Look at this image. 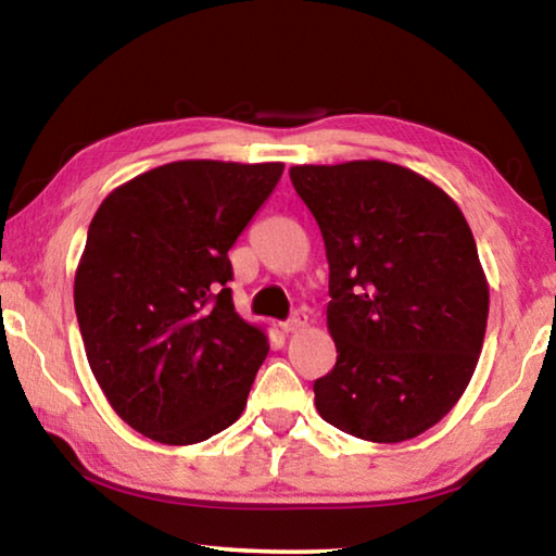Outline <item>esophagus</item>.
I'll use <instances>...</instances> for the list:
<instances>
[{
    "mask_svg": "<svg viewBox=\"0 0 556 556\" xmlns=\"http://www.w3.org/2000/svg\"><path fill=\"white\" fill-rule=\"evenodd\" d=\"M306 324H308L306 312H304V308H296V312L291 314V316L287 318V321L279 324V328H281V331H285V333H294V331H299V328H304Z\"/></svg>",
    "mask_w": 556,
    "mask_h": 556,
    "instance_id": "34e87169",
    "label": "esophagus"
}]
</instances>
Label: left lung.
Wrapping results in <instances>:
<instances>
[{
  "label": "left lung",
  "mask_w": 556,
  "mask_h": 556,
  "mask_svg": "<svg viewBox=\"0 0 556 556\" xmlns=\"http://www.w3.org/2000/svg\"><path fill=\"white\" fill-rule=\"evenodd\" d=\"M328 260L333 370L316 409L345 434L397 444L444 419L483 348L488 281L458 205L388 162L291 166Z\"/></svg>",
  "instance_id": "left-lung-1"
}]
</instances>
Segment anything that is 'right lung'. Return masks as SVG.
<instances>
[{"instance_id": "obj_1", "label": "right lung", "mask_w": 556, "mask_h": 556, "mask_svg": "<svg viewBox=\"0 0 556 556\" xmlns=\"http://www.w3.org/2000/svg\"><path fill=\"white\" fill-rule=\"evenodd\" d=\"M285 164L174 162L115 188L75 271L90 370L127 425L188 446L240 417L269 343L235 312L228 250Z\"/></svg>"}]
</instances>
